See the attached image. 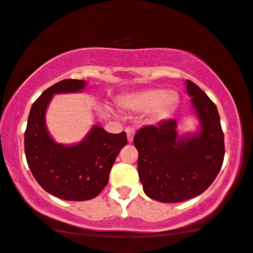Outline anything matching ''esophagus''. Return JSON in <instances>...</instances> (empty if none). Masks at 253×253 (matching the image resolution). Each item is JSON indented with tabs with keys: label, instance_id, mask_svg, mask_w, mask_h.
I'll return each mask as SVG.
<instances>
[{
	"label": "esophagus",
	"instance_id": "34e87169",
	"mask_svg": "<svg viewBox=\"0 0 253 253\" xmlns=\"http://www.w3.org/2000/svg\"><path fill=\"white\" fill-rule=\"evenodd\" d=\"M125 132H126L127 139H128V141L132 142L133 141V138H134V129L130 128V127H127V128L125 129Z\"/></svg>",
	"mask_w": 253,
	"mask_h": 253
}]
</instances>
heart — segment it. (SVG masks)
Wrapping results in <instances>:
<instances>
[{"mask_svg": "<svg viewBox=\"0 0 253 253\" xmlns=\"http://www.w3.org/2000/svg\"><path fill=\"white\" fill-rule=\"evenodd\" d=\"M179 103V95L174 90L148 88L129 93L119 100V106L132 114L146 112V120L151 124L165 120Z\"/></svg>", "mask_w": 253, "mask_h": 253, "instance_id": "1", "label": "heart"}]
</instances>
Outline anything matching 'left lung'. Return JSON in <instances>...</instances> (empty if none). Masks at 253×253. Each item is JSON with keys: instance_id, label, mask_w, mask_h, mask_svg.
I'll return each mask as SVG.
<instances>
[{"instance_id": "left-lung-1", "label": "left lung", "mask_w": 253, "mask_h": 253, "mask_svg": "<svg viewBox=\"0 0 253 253\" xmlns=\"http://www.w3.org/2000/svg\"><path fill=\"white\" fill-rule=\"evenodd\" d=\"M194 114L199 121L194 133L179 135L175 119L135 133L138 171L144 192L161 203H180L208 188L224 160V134L218 109L192 81L186 80Z\"/></svg>"}]
</instances>
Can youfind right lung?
<instances>
[{
    "label": "right lung",
    "instance_id": "add662e5",
    "mask_svg": "<svg viewBox=\"0 0 253 253\" xmlns=\"http://www.w3.org/2000/svg\"><path fill=\"white\" fill-rule=\"evenodd\" d=\"M84 80H62L45 89L33 103L24 133V153L40 186L57 198L82 202L95 198L108 182L119 152L127 144L126 133H107L94 125L78 144L63 145L51 138L45 112L55 94L80 93Z\"/></svg>",
    "mask_w": 253,
    "mask_h": 253
}]
</instances>
